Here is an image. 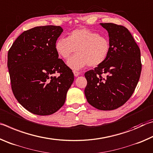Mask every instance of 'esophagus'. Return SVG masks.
Returning a JSON list of instances; mask_svg holds the SVG:
<instances>
[{"label": "esophagus", "mask_w": 153, "mask_h": 153, "mask_svg": "<svg viewBox=\"0 0 153 153\" xmlns=\"http://www.w3.org/2000/svg\"><path fill=\"white\" fill-rule=\"evenodd\" d=\"M74 74L75 77H77L79 75V72L77 71H74Z\"/></svg>", "instance_id": "34e87169"}]
</instances>
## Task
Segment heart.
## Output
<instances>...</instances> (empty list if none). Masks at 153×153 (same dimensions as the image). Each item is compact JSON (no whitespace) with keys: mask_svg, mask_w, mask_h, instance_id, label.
<instances>
[{"mask_svg":"<svg viewBox=\"0 0 153 153\" xmlns=\"http://www.w3.org/2000/svg\"><path fill=\"white\" fill-rule=\"evenodd\" d=\"M55 49L60 57L66 59L77 51L67 61L73 70H79L86 65L92 67L104 63L111 52V42L106 36L86 28H78L69 33L67 38L56 40Z\"/></svg>","mask_w":153,"mask_h":153,"instance_id":"1","label":"heart"}]
</instances>
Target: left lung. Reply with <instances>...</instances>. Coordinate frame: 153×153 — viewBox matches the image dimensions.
Masks as SVG:
<instances>
[{"label":"left lung","instance_id":"obj_1","mask_svg":"<svg viewBox=\"0 0 153 153\" xmlns=\"http://www.w3.org/2000/svg\"><path fill=\"white\" fill-rule=\"evenodd\" d=\"M100 25L108 32L111 52L104 63L85 73L84 93L92 107L110 111L125 104L134 93L142 70L140 51L126 27L112 23Z\"/></svg>","mask_w":153,"mask_h":153}]
</instances>
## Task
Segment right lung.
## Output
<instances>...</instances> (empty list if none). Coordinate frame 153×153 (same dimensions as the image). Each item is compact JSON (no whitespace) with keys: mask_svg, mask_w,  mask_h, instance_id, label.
Masks as SVG:
<instances>
[{"mask_svg":"<svg viewBox=\"0 0 153 153\" xmlns=\"http://www.w3.org/2000/svg\"><path fill=\"white\" fill-rule=\"evenodd\" d=\"M62 32L60 26L35 27L18 36L8 52L13 92L19 104L35 115L56 112L74 80L73 72L55 49ZM55 73L60 75L53 76Z\"/></svg>","mask_w":153,"mask_h":153,"instance_id":"1","label":"right lung"}]
</instances>
